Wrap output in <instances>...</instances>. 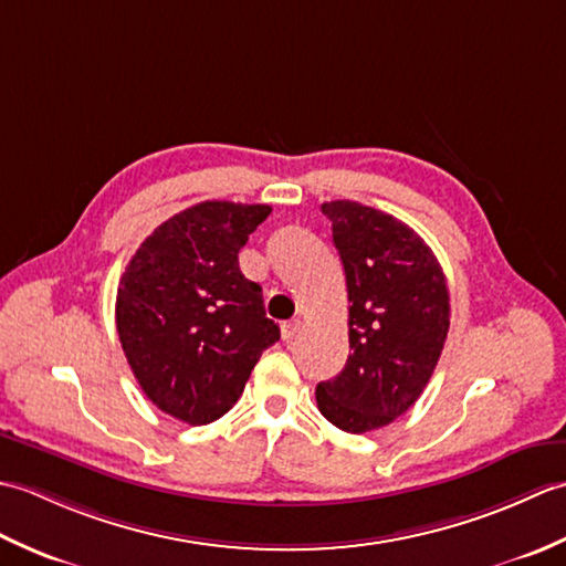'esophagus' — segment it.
I'll list each match as a JSON object with an SVG mask.
<instances>
[{"instance_id":"esophagus-1","label":"esophagus","mask_w":566,"mask_h":566,"mask_svg":"<svg viewBox=\"0 0 566 566\" xmlns=\"http://www.w3.org/2000/svg\"><path fill=\"white\" fill-rule=\"evenodd\" d=\"M298 331H302V321H290V323H284L282 326V338L286 340V343H292L296 335H298Z\"/></svg>"}]
</instances>
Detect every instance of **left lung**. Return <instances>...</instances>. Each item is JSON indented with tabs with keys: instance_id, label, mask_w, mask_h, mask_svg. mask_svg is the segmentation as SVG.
<instances>
[{
	"instance_id": "1",
	"label": "left lung",
	"mask_w": 566,
	"mask_h": 566,
	"mask_svg": "<svg viewBox=\"0 0 566 566\" xmlns=\"http://www.w3.org/2000/svg\"><path fill=\"white\" fill-rule=\"evenodd\" d=\"M350 302V355L316 387L318 411L345 432L403 416L436 369L450 328V292L432 250L413 228L363 203L326 201Z\"/></svg>"
}]
</instances>
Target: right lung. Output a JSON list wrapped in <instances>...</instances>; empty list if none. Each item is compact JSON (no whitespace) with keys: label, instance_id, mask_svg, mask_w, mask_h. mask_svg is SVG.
<instances>
[{"label":"right lung","instance_id":"1","mask_svg":"<svg viewBox=\"0 0 566 566\" xmlns=\"http://www.w3.org/2000/svg\"><path fill=\"white\" fill-rule=\"evenodd\" d=\"M268 203L201 201L160 223L126 264L116 331L130 369L163 413L189 426L233 408L262 350L280 340L262 286L238 252Z\"/></svg>","mask_w":566,"mask_h":566}]
</instances>
